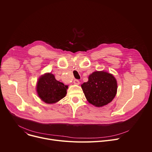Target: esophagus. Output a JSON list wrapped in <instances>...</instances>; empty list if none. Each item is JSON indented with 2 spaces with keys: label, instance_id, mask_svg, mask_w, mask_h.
I'll list each match as a JSON object with an SVG mask.
<instances>
[{
  "label": "esophagus",
  "instance_id": "esophagus-1",
  "mask_svg": "<svg viewBox=\"0 0 152 152\" xmlns=\"http://www.w3.org/2000/svg\"><path fill=\"white\" fill-rule=\"evenodd\" d=\"M73 83H74L75 84L79 85V84H80V82H79V80L78 79H75V80H73Z\"/></svg>",
  "mask_w": 152,
  "mask_h": 152
}]
</instances>
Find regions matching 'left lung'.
<instances>
[{"label":"left lung","instance_id":"left-lung-1","mask_svg":"<svg viewBox=\"0 0 152 152\" xmlns=\"http://www.w3.org/2000/svg\"><path fill=\"white\" fill-rule=\"evenodd\" d=\"M86 98L96 107H102L111 102L117 91V82L114 76L104 72H95L82 86Z\"/></svg>","mask_w":152,"mask_h":152}]
</instances>
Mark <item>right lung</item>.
<instances>
[{"label": "right lung", "instance_id": "1", "mask_svg": "<svg viewBox=\"0 0 152 152\" xmlns=\"http://www.w3.org/2000/svg\"><path fill=\"white\" fill-rule=\"evenodd\" d=\"M67 88L68 86L57 80L51 73H47L41 76L37 84L39 96L47 104L55 103L64 98Z\"/></svg>", "mask_w": 152, "mask_h": 152}]
</instances>
